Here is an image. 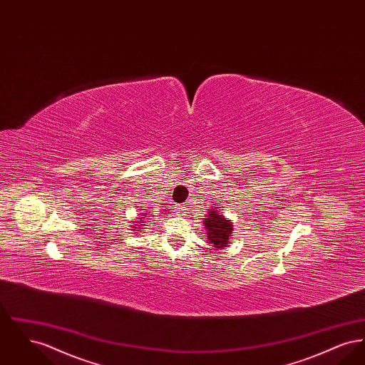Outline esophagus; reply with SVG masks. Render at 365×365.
Segmentation results:
<instances>
[{
    "mask_svg": "<svg viewBox=\"0 0 365 365\" xmlns=\"http://www.w3.org/2000/svg\"><path fill=\"white\" fill-rule=\"evenodd\" d=\"M176 209H178V215H180V216H186L187 215V207L186 205H179Z\"/></svg>",
    "mask_w": 365,
    "mask_h": 365,
    "instance_id": "1",
    "label": "esophagus"
}]
</instances>
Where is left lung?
I'll return each mask as SVG.
<instances>
[{
    "mask_svg": "<svg viewBox=\"0 0 365 365\" xmlns=\"http://www.w3.org/2000/svg\"><path fill=\"white\" fill-rule=\"evenodd\" d=\"M204 226L207 227L208 240L215 247L226 246L232 231V225L226 220L225 216L217 215L215 210H210L208 219L204 220Z\"/></svg>",
    "mask_w": 365,
    "mask_h": 365,
    "instance_id": "obj_1",
    "label": "left lung"
}]
</instances>
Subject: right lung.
I'll list each match as a JSON object with an SVG mask.
<instances>
[{
    "label": "right lung",
    "mask_w": 365,
    "mask_h": 365,
    "mask_svg": "<svg viewBox=\"0 0 365 365\" xmlns=\"http://www.w3.org/2000/svg\"><path fill=\"white\" fill-rule=\"evenodd\" d=\"M143 216H145V215H143Z\"/></svg>",
    "instance_id": "right-lung-1"
}]
</instances>
